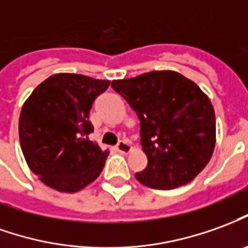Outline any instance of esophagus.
<instances>
[{
	"instance_id": "obj_1",
	"label": "esophagus",
	"mask_w": 248,
	"mask_h": 248,
	"mask_svg": "<svg viewBox=\"0 0 248 248\" xmlns=\"http://www.w3.org/2000/svg\"><path fill=\"white\" fill-rule=\"evenodd\" d=\"M117 150H118L119 153L127 154L131 152V145H130L129 141H121L118 145H117Z\"/></svg>"
}]
</instances>
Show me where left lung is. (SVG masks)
<instances>
[{"mask_svg":"<svg viewBox=\"0 0 248 248\" xmlns=\"http://www.w3.org/2000/svg\"><path fill=\"white\" fill-rule=\"evenodd\" d=\"M141 121L148 165L136 178L154 189L190 183L207 166L216 143V118L208 95L176 71H152L112 80Z\"/></svg>","mask_w":248,"mask_h":248,"instance_id":"1","label":"left lung"}]
</instances>
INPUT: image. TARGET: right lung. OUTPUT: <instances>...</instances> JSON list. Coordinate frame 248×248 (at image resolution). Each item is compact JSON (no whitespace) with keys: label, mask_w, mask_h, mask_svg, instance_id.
<instances>
[{"label":"right lung","mask_w":248,"mask_h":248,"mask_svg":"<svg viewBox=\"0 0 248 248\" xmlns=\"http://www.w3.org/2000/svg\"><path fill=\"white\" fill-rule=\"evenodd\" d=\"M110 80L60 72L49 76L24 102L18 119L21 150L41 183L74 193L95 181L108 150L90 141L88 121L95 98Z\"/></svg>","instance_id":"add662e5"}]
</instances>
